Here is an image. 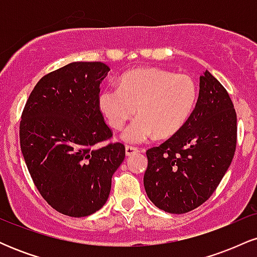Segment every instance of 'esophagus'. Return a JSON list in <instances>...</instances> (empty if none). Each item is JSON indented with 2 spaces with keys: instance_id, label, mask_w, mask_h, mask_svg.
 Listing matches in <instances>:
<instances>
[{
  "instance_id": "esophagus-1",
  "label": "esophagus",
  "mask_w": 257,
  "mask_h": 257,
  "mask_svg": "<svg viewBox=\"0 0 257 257\" xmlns=\"http://www.w3.org/2000/svg\"><path fill=\"white\" fill-rule=\"evenodd\" d=\"M139 150L134 146H125V155L126 156H133L134 153H138Z\"/></svg>"
}]
</instances>
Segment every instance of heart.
Wrapping results in <instances>:
<instances>
[{"label":"heart","mask_w":257,"mask_h":257,"mask_svg":"<svg viewBox=\"0 0 257 257\" xmlns=\"http://www.w3.org/2000/svg\"><path fill=\"white\" fill-rule=\"evenodd\" d=\"M198 90L187 75L157 67H141L124 73L118 88L108 87L100 93L98 104L111 128L119 131L126 120L135 119L125 129L126 143L140 144L155 135L173 137L186 124L196 106Z\"/></svg>","instance_id":"1"}]
</instances>
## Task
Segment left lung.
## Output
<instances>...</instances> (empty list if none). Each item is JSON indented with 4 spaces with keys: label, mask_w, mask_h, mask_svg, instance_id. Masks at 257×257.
<instances>
[{
    "label": "left lung",
    "mask_w": 257,
    "mask_h": 257,
    "mask_svg": "<svg viewBox=\"0 0 257 257\" xmlns=\"http://www.w3.org/2000/svg\"><path fill=\"white\" fill-rule=\"evenodd\" d=\"M237 114L227 90L209 71L186 124L162 145L147 150L144 186L167 213L185 214L210 198L235 152Z\"/></svg>",
    "instance_id": "1"
}]
</instances>
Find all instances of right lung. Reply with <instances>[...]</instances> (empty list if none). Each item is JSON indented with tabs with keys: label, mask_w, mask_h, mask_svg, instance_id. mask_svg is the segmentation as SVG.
Here are the masks:
<instances>
[{
	"label": "right lung",
	"mask_w": 257,
	"mask_h": 257,
	"mask_svg": "<svg viewBox=\"0 0 257 257\" xmlns=\"http://www.w3.org/2000/svg\"><path fill=\"white\" fill-rule=\"evenodd\" d=\"M110 67L76 61L43 76L20 120V147L34 184L59 213L83 217L101 209L124 145L96 144L112 137L99 108L100 83Z\"/></svg>",
	"instance_id": "1"
}]
</instances>
